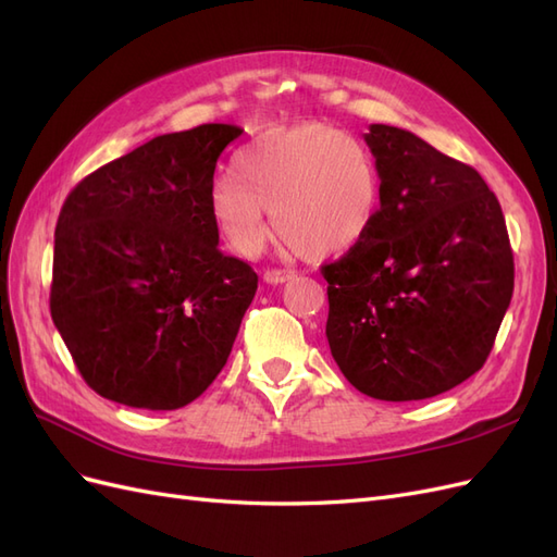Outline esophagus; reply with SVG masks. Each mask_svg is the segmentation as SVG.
<instances>
[{
	"label": "esophagus",
	"mask_w": 557,
	"mask_h": 557,
	"mask_svg": "<svg viewBox=\"0 0 557 557\" xmlns=\"http://www.w3.org/2000/svg\"><path fill=\"white\" fill-rule=\"evenodd\" d=\"M290 278H295V272H285V269H267V272H264V281L272 283V285L285 283Z\"/></svg>",
	"instance_id": "obj_1"
}]
</instances>
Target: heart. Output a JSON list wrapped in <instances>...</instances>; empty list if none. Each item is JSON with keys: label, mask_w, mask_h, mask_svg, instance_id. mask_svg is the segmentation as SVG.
<instances>
[{"label": "heart", "mask_w": 557, "mask_h": 557, "mask_svg": "<svg viewBox=\"0 0 557 557\" xmlns=\"http://www.w3.org/2000/svg\"><path fill=\"white\" fill-rule=\"evenodd\" d=\"M382 175L370 149L330 124L274 128L234 157V173L213 180L208 210L234 252L258 255L267 210L285 244L311 260L335 258L363 242L377 220Z\"/></svg>", "instance_id": "1"}]
</instances>
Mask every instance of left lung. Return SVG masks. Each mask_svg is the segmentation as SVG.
<instances>
[{
	"label": "left lung",
	"mask_w": 557,
	"mask_h": 557,
	"mask_svg": "<svg viewBox=\"0 0 557 557\" xmlns=\"http://www.w3.org/2000/svg\"><path fill=\"white\" fill-rule=\"evenodd\" d=\"M366 143L382 175L380 213L321 269L325 337L360 394L424 400L485 366L513 295V250L475 169L396 126L372 124Z\"/></svg>",
	"instance_id": "left-lung-1"
}]
</instances>
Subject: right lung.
I'll use <instances>...</instances> for the list:
<instances>
[{
	"instance_id": "add662e5",
	"label": "right lung",
	"mask_w": 557,
	"mask_h": 557,
	"mask_svg": "<svg viewBox=\"0 0 557 557\" xmlns=\"http://www.w3.org/2000/svg\"><path fill=\"white\" fill-rule=\"evenodd\" d=\"M244 131L157 135L70 191L55 224L51 315L102 398L177 410L227 363L258 274L218 248L215 163Z\"/></svg>"
}]
</instances>
